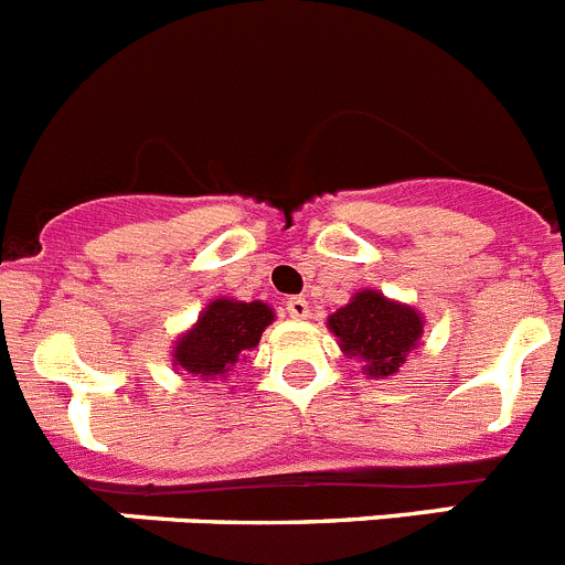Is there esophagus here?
<instances>
[{"instance_id": "obj_1", "label": "esophagus", "mask_w": 565, "mask_h": 565, "mask_svg": "<svg viewBox=\"0 0 565 565\" xmlns=\"http://www.w3.org/2000/svg\"><path fill=\"white\" fill-rule=\"evenodd\" d=\"M288 313H291L294 319H308L311 317V306H308L306 297H291L288 299Z\"/></svg>"}]
</instances>
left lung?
Instances as JSON below:
<instances>
[{
    "mask_svg": "<svg viewBox=\"0 0 565 565\" xmlns=\"http://www.w3.org/2000/svg\"><path fill=\"white\" fill-rule=\"evenodd\" d=\"M328 328L344 356L362 362L364 376L391 379L422 342L424 317L376 288H362L328 317Z\"/></svg>",
    "mask_w": 565,
    "mask_h": 565,
    "instance_id": "obj_1",
    "label": "left lung"
}]
</instances>
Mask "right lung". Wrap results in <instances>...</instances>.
Returning a JSON list of instances; mask_svg holds the SVG:
<instances>
[{"label":"right lung","mask_w":565,"mask_h":565,"mask_svg":"<svg viewBox=\"0 0 565 565\" xmlns=\"http://www.w3.org/2000/svg\"><path fill=\"white\" fill-rule=\"evenodd\" d=\"M271 322L274 308L259 299H212L194 326L174 339L172 367L201 382H226Z\"/></svg>","instance_id":"obj_1"}]
</instances>
